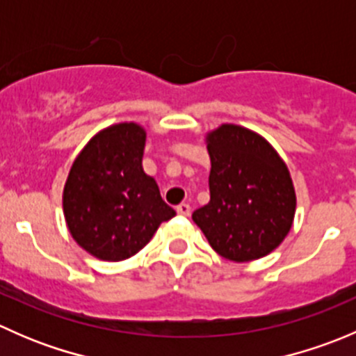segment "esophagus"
Segmentation results:
<instances>
[{
  "mask_svg": "<svg viewBox=\"0 0 356 356\" xmlns=\"http://www.w3.org/2000/svg\"><path fill=\"white\" fill-rule=\"evenodd\" d=\"M175 210H177L179 215H184V217H188V215L191 213V207H189L188 203H181Z\"/></svg>",
  "mask_w": 356,
  "mask_h": 356,
  "instance_id": "34e87169",
  "label": "esophagus"
}]
</instances>
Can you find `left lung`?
<instances>
[{
    "label": "left lung",
    "mask_w": 356,
    "mask_h": 356,
    "mask_svg": "<svg viewBox=\"0 0 356 356\" xmlns=\"http://www.w3.org/2000/svg\"><path fill=\"white\" fill-rule=\"evenodd\" d=\"M210 201L193 213L210 246L236 264L272 253L289 234L296 191L274 146L251 129L222 124L204 134Z\"/></svg>",
    "instance_id": "left-lung-1"
}]
</instances>
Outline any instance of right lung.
Wrapping results in <instances>:
<instances>
[{"instance_id": "1", "label": "right lung", "mask_w": 356, "mask_h": 356, "mask_svg": "<svg viewBox=\"0 0 356 356\" xmlns=\"http://www.w3.org/2000/svg\"><path fill=\"white\" fill-rule=\"evenodd\" d=\"M145 145L143 125H108L89 139L68 172L62 198L68 232L98 260L134 257L175 215L143 170Z\"/></svg>"}]
</instances>
